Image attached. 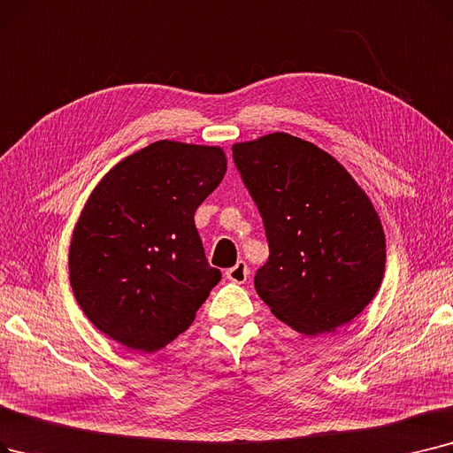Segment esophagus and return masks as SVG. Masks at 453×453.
Here are the masks:
<instances>
[{
    "label": "esophagus",
    "instance_id": "1",
    "mask_svg": "<svg viewBox=\"0 0 453 453\" xmlns=\"http://www.w3.org/2000/svg\"><path fill=\"white\" fill-rule=\"evenodd\" d=\"M226 275H227V280L233 281V283H244L248 280V275H250V268L244 261H239L237 265L226 272Z\"/></svg>",
    "mask_w": 453,
    "mask_h": 453
}]
</instances>
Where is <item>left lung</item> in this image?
Masks as SVG:
<instances>
[{
    "instance_id": "8db88e82",
    "label": "left lung",
    "mask_w": 453,
    "mask_h": 453,
    "mask_svg": "<svg viewBox=\"0 0 453 453\" xmlns=\"http://www.w3.org/2000/svg\"><path fill=\"white\" fill-rule=\"evenodd\" d=\"M233 161L265 224L270 255L253 283L275 319L309 337L356 319L385 270L383 227L363 188L287 133L234 144Z\"/></svg>"
}]
</instances>
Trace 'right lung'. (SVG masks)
<instances>
[{
	"label": "right lung",
	"mask_w": 453,
	"mask_h": 453,
	"mask_svg": "<svg viewBox=\"0 0 453 453\" xmlns=\"http://www.w3.org/2000/svg\"><path fill=\"white\" fill-rule=\"evenodd\" d=\"M220 148L159 141L111 168L70 242V285L87 319L129 349L165 348L192 324L222 273L194 212L226 173Z\"/></svg>",
	"instance_id": "right-lung-1"
}]
</instances>
